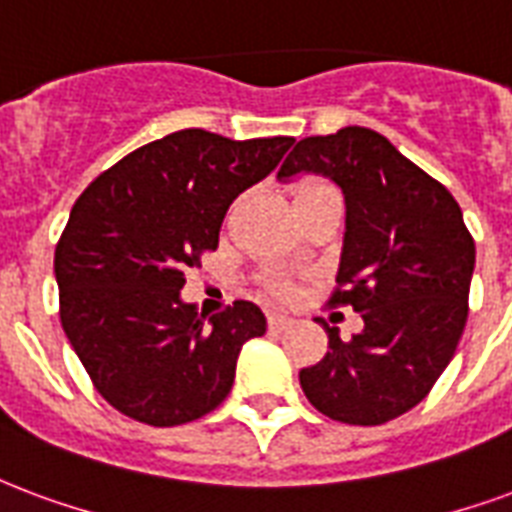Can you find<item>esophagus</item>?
<instances>
[{
  "instance_id": "esophagus-1",
  "label": "esophagus",
  "mask_w": 512,
  "mask_h": 512,
  "mask_svg": "<svg viewBox=\"0 0 512 512\" xmlns=\"http://www.w3.org/2000/svg\"><path fill=\"white\" fill-rule=\"evenodd\" d=\"M290 323H293V320H290L287 314H282V312H271V314H268V325H271L274 331H285V328Z\"/></svg>"
}]
</instances>
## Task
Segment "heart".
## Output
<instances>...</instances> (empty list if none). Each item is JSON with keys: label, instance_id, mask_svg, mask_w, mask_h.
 Segmentation results:
<instances>
[{"label": "heart", "instance_id": "heart-1", "mask_svg": "<svg viewBox=\"0 0 512 512\" xmlns=\"http://www.w3.org/2000/svg\"><path fill=\"white\" fill-rule=\"evenodd\" d=\"M328 187V184H323V181H304L301 187H298V192H312V189H323ZM279 290H285V285H276Z\"/></svg>", "mask_w": 512, "mask_h": 512}]
</instances>
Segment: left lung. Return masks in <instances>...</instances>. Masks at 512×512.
Listing matches in <instances>:
<instances>
[{
  "label": "left lung",
  "instance_id": "obj_1",
  "mask_svg": "<svg viewBox=\"0 0 512 512\" xmlns=\"http://www.w3.org/2000/svg\"><path fill=\"white\" fill-rule=\"evenodd\" d=\"M320 173L347 203L331 306L361 312L363 331L328 333L323 361L301 369L314 410L352 426H380L429 396L453 358L469 314L475 241L448 189L366 127L295 143L279 179Z\"/></svg>",
  "mask_w": 512,
  "mask_h": 512
}]
</instances>
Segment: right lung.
<instances>
[{
    "label": "right lung",
    "mask_w": 512,
    "mask_h": 512,
    "mask_svg": "<svg viewBox=\"0 0 512 512\" xmlns=\"http://www.w3.org/2000/svg\"><path fill=\"white\" fill-rule=\"evenodd\" d=\"M293 138L179 130L100 173L56 244L59 317L102 399L149 426L217 410L266 314L236 301L208 317L181 301L184 271L214 252L230 203L266 179Z\"/></svg>",
    "instance_id": "right-lung-1"
}]
</instances>
